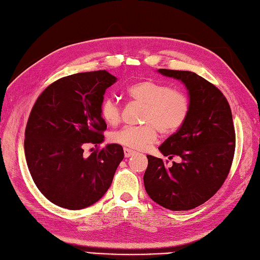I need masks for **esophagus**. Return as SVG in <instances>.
Instances as JSON below:
<instances>
[{"label": "esophagus", "instance_id": "1", "mask_svg": "<svg viewBox=\"0 0 260 260\" xmlns=\"http://www.w3.org/2000/svg\"><path fill=\"white\" fill-rule=\"evenodd\" d=\"M123 151H124V157H125V158H129V157L135 155V151L128 149V148H124Z\"/></svg>", "mask_w": 260, "mask_h": 260}]
</instances>
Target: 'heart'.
I'll return each instance as SVG.
<instances>
[{
	"mask_svg": "<svg viewBox=\"0 0 260 260\" xmlns=\"http://www.w3.org/2000/svg\"><path fill=\"white\" fill-rule=\"evenodd\" d=\"M128 98L145 105L141 126H124L110 136V140L129 149L142 150L157 140L158 131L171 136L186 122L190 111L188 95L166 84L144 79L126 87ZM100 115L109 125L121 121V108L115 100L107 98L100 105Z\"/></svg>",
	"mask_w": 260,
	"mask_h": 260,
	"instance_id": "b5f03b06",
	"label": "heart"
}]
</instances>
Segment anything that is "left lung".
Masks as SVG:
<instances>
[{
    "mask_svg": "<svg viewBox=\"0 0 260 260\" xmlns=\"http://www.w3.org/2000/svg\"><path fill=\"white\" fill-rule=\"evenodd\" d=\"M181 81L188 91L190 111L186 122L158 148L173 161L147 155L144 183L152 201L172 211L192 210L218 192L230 172L236 134L230 105L220 89L198 74L158 70Z\"/></svg>",
    "mask_w": 260,
    "mask_h": 260,
    "instance_id": "left-lung-1",
    "label": "left lung"
}]
</instances>
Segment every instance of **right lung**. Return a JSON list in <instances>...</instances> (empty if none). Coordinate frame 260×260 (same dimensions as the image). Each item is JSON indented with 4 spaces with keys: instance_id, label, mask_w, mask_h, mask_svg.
Masks as SVG:
<instances>
[{
    "instance_id": "add662e5",
    "label": "right lung",
    "mask_w": 260,
    "mask_h": 260,
    "mask_svg": "<svg viewBox=\"0 0 260 260\" xmlns=\"http://www.w3.org/2000/svg\"><path fill=\"white\" fill-rule=\"evenodd\" d=\"M116 77L107 71L59 78L42 92L24 134L26 165L36 186L60 208L81 210L103 197L123 159L122 147L107 145L86 157L83 147L104 140L100 105Z\"/></svg>"
}]
</instances>
